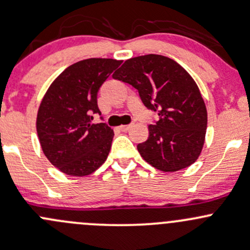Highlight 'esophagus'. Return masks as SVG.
<instances>
[{
  "instance_id": "1",
  "label": "esophagus",
  "mask_w": 250,
  "mask_h": 250,
  "mask_svg": "<svg viewBox=\"0 0 250 250\" xmlns=\"http://www.w3.org/2000/svg\"><path fill=\"white\" fill-rule=\"evenodd\" d=\"M130 127H132V125H120V129L122 130V132H127V130L130 129Z\"/></svg>"
}]
</instances>
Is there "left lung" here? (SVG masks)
<instances>
[{"instance_id":"1","label":"left lung","mask_w":250,"mask_h":250,"mask_svg":"<svg viewBox=\"0 0 250 250\" xmlns=\"http://www.w3.org/2000/svg\"><path fill=\"white\" fill-rule=\"evenodd\" d=\"M112 78L136 88L159 120L148 125V139L138 151L164 172L188 167L199 158L207 128V110L198 85L177 62L149 54L127 60Z\"/></svg>"}]
</instances>
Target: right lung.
I'll return each mask as SVG.
<instances>
[{"label": "right lung", "mask_w": 250, "mask_h": 250, "mask_svg": "<svg viewBox=\"0 0 250 250\" xmlns=\"http://www.w3.org/2000/svg\"><path fill=\"white\" fill-rule=\"evenodd\" d=\"M121 63L83 60L65 68L46 91L37 115V133L45 157L63 173L87 176L106 160L114 130L91 121L94 114L101 115L99 88Z\"/></svg>", "instance_id": "right-lung-1"}]
</instances>
